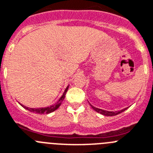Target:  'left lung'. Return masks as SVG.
<instances>
[{"instance_id":"obj_1","label":"left lung","mask_w":153,"mask_h":153,"mask_svg":"<svg viewBox=\"0 0 153 153\" xmlns=\"http://www.w3.org/2000/svg\"><path fill=\"white\" fill-rule=\"evenodd\" d=\"M90 106H92V108L93 109V110H96V112L100 113V114H102V115H105V116H115V115H117V114H120V113L124 112V110L127 109V108H125V109H124V110H120V111H115V112H113L112 111V112H111V111H106V110H101V109L96 108V107L92 106L91 104H90Z\"/></svg>"}]
</instances>
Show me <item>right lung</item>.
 <instances>
[{
    "mask_svg": "<svg viewBox=\"0 0 153 153\" xmlns=\"http://www.w3.org/2000/svg\"><path fill=\"white\" fill-rule=\"evenodd\" d=\"M68 86L66 88L65 92H64V94H63L62 96H61V98H60V100H59L57 101V102H56L55 104L52 105V106H51L43 107V108H29V107H26V106H23V105H22V104L21 105L23 106V107H24V108L26 109V110H28L29 111H30V112L36 113V114H50V113H51V112H53L54 110H57L59 106H61V102H63L64 99H65V95H66V92H67V91H68Z\"/></svg>",
    "mask_w": 153,
    "mask_h": 153,
    "instance_id": "right-lung-1",
    "label": "right lung"
}]
</instances>
